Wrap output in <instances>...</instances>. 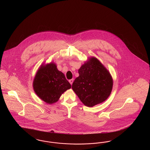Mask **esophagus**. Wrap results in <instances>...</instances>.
Returning <instances> with one entry per match:
<instances>
[{"label": "esophagus", "mask_w": 150, "mask_h": 150, "mask_svg": "<svg viewBox=\"0 0 150 150\" xmlns=\"http://www.w3.org/2000/svg\"><path fill=\"white\" fill-rule=\"evenodd\" d=\"M69 81L71 85H72V83H73V81H74V79H71V80H69Z\"/></svg>", "instance_id": "obj_1"}]
</instances>
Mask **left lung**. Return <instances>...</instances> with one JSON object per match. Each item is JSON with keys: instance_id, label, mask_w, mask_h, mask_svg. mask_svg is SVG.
Returning a JSON list of instances; mask_svg holds the SVG:
<instances>
[{"instance_id": "1", "label": "left lung", "mask_w": 150, "mask_h": 150, "mask_svg": "<svg viewBox=\"0 0 150 150\" xmlns=\"http://www.w3.org/2000/svg\"><path fill=\"white\" fill-rule=\"evenodd\" d=\"M79 74L72 88L84 105L92 107L108 98L113 87V79L98 59L90 58L79 69Z\"/></svg>"}]
</instances>
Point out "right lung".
Wrapping results in <instances>:
<instances>
[{
	"label": "right lung",
	"mask_w": 150,
	"mask_h": 150,
	"mask_svg": "<svg viewBox=\"0 0 150 150\" xmlns=\"http://www.w3.org/2000/svg\"><path fill=\"white\" fill-rule=\"evenodd\" d=\"M33 87L41 100L53 104L71 86L63 73L57 68L55 64L50 63L40 67L33 80Z\"/></svg>",
	"instance_id": "obj_1"
}]
</instances>
